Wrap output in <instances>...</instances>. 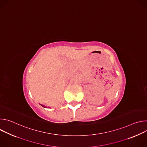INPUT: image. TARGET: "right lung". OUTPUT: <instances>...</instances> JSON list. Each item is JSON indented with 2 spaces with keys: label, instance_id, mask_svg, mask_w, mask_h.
I'll list each match as a JSON object with an SVG mask.
<instances>
[{
  "label": "right lung",
  "instance_id": "1",
  "mask_svg": "<svg viewBox=\"0 0 147 147\" xmlns=\"http://www.w3.org/2000/svg\"><path fill=\"white\" fill-rule=\"evenodd\" d=\"M42 107H44V106H42Z\"/></svg>",
  "mask_w": 147,
  "mask_h": 147
}]
</instances>
